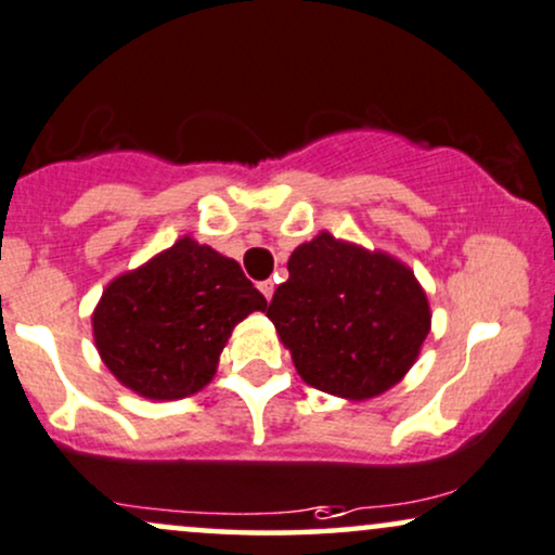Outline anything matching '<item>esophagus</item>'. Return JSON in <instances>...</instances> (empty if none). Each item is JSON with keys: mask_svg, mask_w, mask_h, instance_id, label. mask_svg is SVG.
I'll use <instances>...</instances> for the list:
<instances>
[{"mask_svg": "<svg viewBox=\"0 0 555 555\" xmlns=\"http://www.w3.org/2000/svg\"><path fill=\"white\" fill-rule=\"evenodd\" d=\"M259 291H262V296L267 300H272V293H275V283H272V280H262V283H259Z\"/></svg>", "mask_w": 555, "mask_h": 555, "instance_id": "1", "label": "esophagus"}]
</instances>
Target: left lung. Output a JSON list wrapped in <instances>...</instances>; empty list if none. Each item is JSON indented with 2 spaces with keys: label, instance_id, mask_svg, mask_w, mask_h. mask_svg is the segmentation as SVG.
I'll use <instances>...</instances> for the list:
<instances>
[{
  "label": "left lung",
  "instance_id": "8db88e82",
  "mask_svg": "<svg viewBox=\"0 0 555 555\" xmlns=\"http://www.w3.org/2000/svg\"><path fill=\"white\" fill-rule=\"evenodd\" d=\"M288 272L264 311L309 386L365 401L409 373L433 326L412 267L321 231L296 246Z\"/></svg>",
  "mask_w": 555,
  "mask_h": 555
}]
</instances>
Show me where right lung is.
I'll return each instance as SVG.
<instances>
[{
	"mask_svg": "<svg viewBox=\"0 0 555 555\" xmlns=\"http://www.w3.org/2000/svg\"><path fill=\"white\" fill-rule=\"evenodd\" d=\"M264 309L236 259L182 236L107 283L92 311V337L122 386L175 401L214 380L234 326Z\"/></svg>",
	"mask_w": 555,
	"mask_h": 555,
	"instance_id": "1",
	"label": "right lung"
}]
</instances>
